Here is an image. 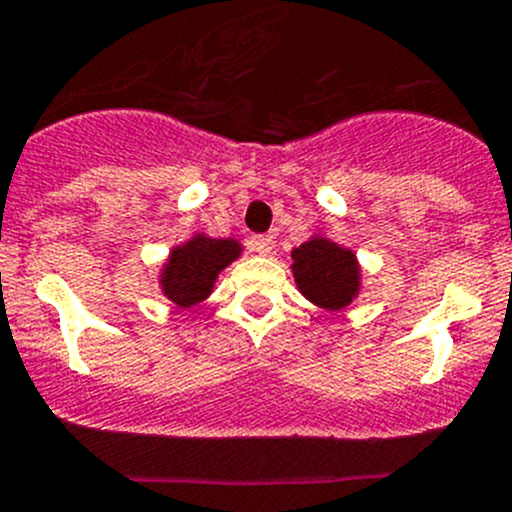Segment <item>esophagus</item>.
<instances>
[{"label": "esophagus", "mask_w": 512, "mask_h": 512, "mask_svg": "<svg viewBox=\"0 0 512 512\" xmlns=\"http://www.w3.org/2000/svg\"><path fill=\"white\" fill-rule=\"evenodd\" d=\"M274 245V235H252L250 238V250L257 252V255L267 257L272 252Z\"/></svg>", "instance_id": "esophagus-1"}]
</instances>
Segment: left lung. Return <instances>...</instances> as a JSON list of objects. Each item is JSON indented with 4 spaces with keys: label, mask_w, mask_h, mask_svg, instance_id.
Masks as SVG:
<instances>
[{
    "label": "left lung",
    "mask_w": 512,
    "mask_h": 512,
    "mask_svg": "<svg viewBox=\"0 0 512 512\" xmlns=\"http://www.w3.org/2000/svg\"><path fill=\"white\" fill-rule=\"evenodd\" d=\"M294 282L301 297L324 311H343L363 292V267L351 247L314 233L292 250Z\"/></svg>",
    "instance_id": "left-lung-1"
}]
</instances>
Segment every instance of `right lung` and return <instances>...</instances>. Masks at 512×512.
<instances>
[{"label":"right lung","mask_w":512,"mask_h":512,"mask_svg":"<svg viewBox=\"0 0 512 512\" xmlns=\"http://www.w3.org/2000/svg\"><path fill=\"white\" fill-rule=\"evenodd\" d=\"M242 242L235 238H211L193 233L174 245L159 267V292L179 309H191L213 294L220 272L242 255Z\"/></svg>","instance_id":"1"}]
</instances>
